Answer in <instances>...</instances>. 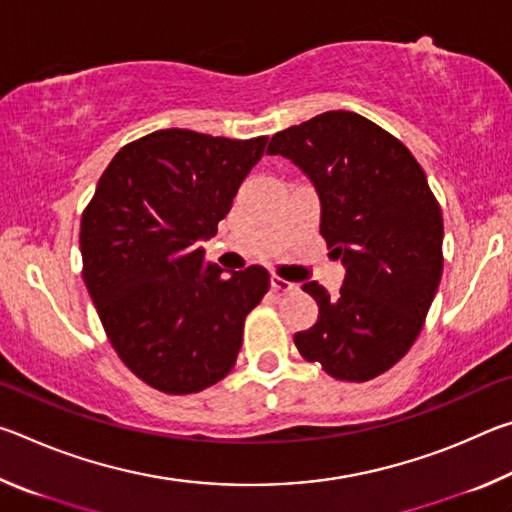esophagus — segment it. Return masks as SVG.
Returning <instances> with one entry per match:
<instances>
[{
  "label": "esophagus",
  "mask_w": 512,
  "mask_h": 512,
  "mask_svg": "<svg viewBox=\"0 0 512 512\" xmlns=\"http://www.w3.org/2000/svg\"><path fill=\"white\" fill-rule=\"evenodd\" d=\"M271 287L277 293H293V291H298V284H293L289 280H282V277H277V275L271 277Z\"/></svg>",
  "instance_id": "1"
}]
</instances>
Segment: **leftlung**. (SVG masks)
I'll use <instances>...</instances> for the list:
<instances>
[{
    "label": "left lung",
    "instance_id": "obj_1",
    "mask_svg": "<svg viewBox=\"0 0 512 512\" xmlns=\"http://www.w3.org/2000/svg\"><path fill=\"white\" fill-rule=\"evenodd\" d=\"M268 155L307 173L320 198V235L341 259L339 296L302 284L314 327L293 336L327 375L368 381L418 339L443 275V214L411 151L348 110H329L273 135Z\"/></svg>",
    "mask_w": 512,
    "mask_h": 512
}]
</instances>
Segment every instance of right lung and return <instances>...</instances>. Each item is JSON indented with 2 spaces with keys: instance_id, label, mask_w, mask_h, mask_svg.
<instances>
[{
  "instance_id": "add662e5",
  "label": "right lung",
  "mask_w": 512,
  "mask_h": 512,
  "mask_svg": "<svg viewBox=\"0 0 512 512\" xmlns=\"http://www.w3.org/2000/svg\"><path fill=\"white\" fill-rule=\"evenodd\" d=\"M266 142L155 131L112 158L85 207V287L119 359L155 391L198 393L228 375L271 287L264 266L225 277L201 246Z\"/></svg>"
}]
</instances>
